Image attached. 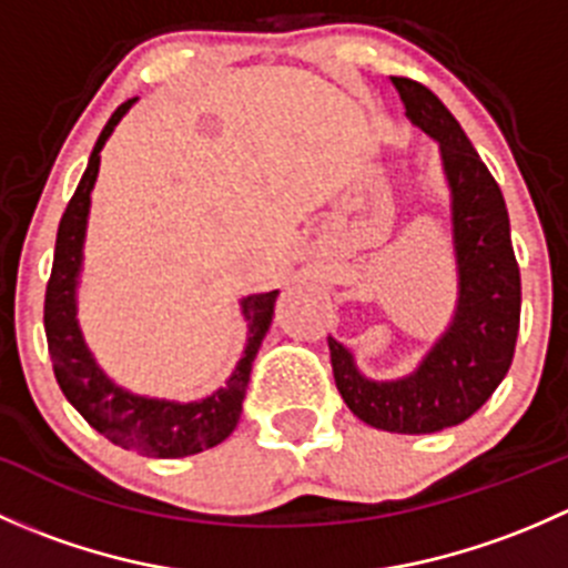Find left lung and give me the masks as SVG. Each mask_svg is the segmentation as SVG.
Here are the masks:
<instances>
[{
    "label": "left lung",
    "mask_w": 568,
    "mask_h": 568,
    "mask_svg": "<svg viewBox=\"0 0 568 568\" xmlns=\"http://www.w3.org/2000/svg\"><path fill=\"white\" fill-rule=\"evenodd\" d=\"M406 118L439 145L450 189L459 294L448 329L409 376L368 379L354 354L329 341L332 374L348 409L393 434H434L459 426L506 379L519 335L523 283L511 247L506 200L459 120L415 79L393 77Z\"/></svg>",
    "instance_id": "1"
}]
</instances>
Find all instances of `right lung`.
Here are the masks:
<instances>
[{
    "label": "right lung",
    "mask_w": 568,
    "mask_h": 568,
    "mask_svg": "<svg viewBox=\"0 0 568 568\" xmlns=\"http://www.w3.org/2000/svg\"><path fill=\"white\" fill-rule=\"evenodd\" d=\"M136 99L114 109L109 123L101 131L93 153H90L88 170L62 214L57 227L54 263H51V277L45 285L43 326L45 341H49V357L54 365V376L60 390L71 400L73 409L90 423L99 434L112 439L114 445L125 450H136L151 459H181L194 456L200 450H209L227 439L242 417V400L247 395L250 371L255 363V354L266 337L274 316V300L277 291L268 294H252L242 300V316L247 321V346L242 359L225 387L205 395L200 400H164L134 395L114 385L112 379L99 368L93 352L84 343L82 329L77 321V285L82 272V247L84 231H88L90 214V192L95 186L101 164V148L120 123L125 112Z\"/></svg>",
    "instance_id": "add662e5"
}]
</instances>
